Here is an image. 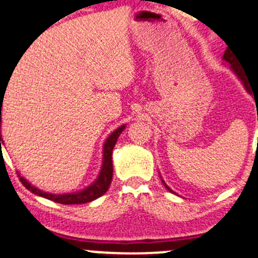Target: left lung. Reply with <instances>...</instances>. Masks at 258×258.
Listing matches in <instances>:
<instances>
[{
  "label": "left lung",
  "instance_id": "8db88e82",
  "mask_svg": "<svg viewBox=\"0 0 258 258\" xmlns=\"http://www.w3.org/2000/svg\"><path fill=\"white\" fill-rule=\"evenodd\" d=\"M222 60H224L226 64H229V67H230L231 71L235 73L236 77H238L239 80H240V82L243 83V86H244V89L247 90V92L252 94V90H250V86H249V83H248L247 76H245L244 71H243V69L239 67V62L240 61H238V57L235 56L234 51H231V48H229V46H227V48L225 50V54H224V56H222ZM162 182H163V185L166 186V189L168 190L169 192H173V194H175V191H173V190H171V187L167 186V184L164 182L163 180H162Z\"/></svg>",
  "mask_w": 258,
  "mask_h": 258
}]
</instances>
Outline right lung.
<instances>
[{
    "mask_svg": "<svg viewBox=\"0 0 258 258\" xmlns=\"http://www.w3.org/2000/svg\"><path fill=\"white\" fill-rule=\"evenodd\" d=\"M8 87V86H6ZM4 89V87H2ZM5 90H1V96L4 97ZM4 103V100H2ZM1 110H2V104H1ZM2 122V118H1ZM126 128V124H122L120 127L115 128L112 134L109 135L106 138L105 143L103 145V164H101L100 172L97 175V177L95 178L94 182L86 186L85 189L80 190V191L74 192H66V194H54V192H47L43 191V190L38 189L37 186L32 185L24 176H22L19 173V178L22 181V184L27 187L29 191H32L33 194L38 197H42V198L50 199V201H54L56 203L61 204H82V203H89V202L95 201V199L100 198L101 196H104L106 192V190L110 186V182H112L113 177V162H112V154H113V148L115 146L119 135L122 134V131ZM1 143H4L1 135ZM2 150V148H1Z\"/></svg>",
    "mask_w": 258,
    "mask_h": 258,
    "instance_id": "add662e5",
    "label": "right lung"
}]
</instances>
